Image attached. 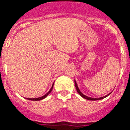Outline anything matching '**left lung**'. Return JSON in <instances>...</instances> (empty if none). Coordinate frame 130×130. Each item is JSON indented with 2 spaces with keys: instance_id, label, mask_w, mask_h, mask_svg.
Returning a JSON list of instances; mask_svg holds the SVG:
<instances>
[{
  "instance_id": "obj_1",
  "label": "left lung",
  "mask_w": 130,
  "mask_h": 130,
  "mask_svg": "<svg viewBox=\"0 0 130 130\" xmlns=\"http://www.w3.org/2000/svg\"><path fill=\"white\" fill-rule=\"evenodd\" d=\"M74 84H75V87H76V91L78 92V93H79L80 95L82 96V98H84V99H86V100H92V101H95V100H102V99H104V98H106L107 96H109L111 93V92L110 93H109L108 95H106L104 96V97H101V98H90V97H88V96L85 95H84L83 93L81 92V90H79V87H78V86H77V84H76V80L74 79Z\"/></svg>"
}]
</instances>
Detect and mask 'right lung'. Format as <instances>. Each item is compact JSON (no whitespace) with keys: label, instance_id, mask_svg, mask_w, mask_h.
<instances>
[{"label":"right lung","instance_id":"add662e5","mask_svg":"<svg viewBox=\"0 0 130 130\" xmlns=\"http://www.w3.org/2000/svg\"><path fill=\"white\" fill-rule=\"evenodd\" d=\"M53 87H54V84H53V85H52V86H51V89L49 90V91H48V93H46L44 95L42 96V97H40V98H26V100H32V101H40V100H43V99H44V98H46L47 96H48V95L49 94V93H51V90H52V89H53Z\"/></svg>","mask_w":130,"mask_h":130}]
</instances>
